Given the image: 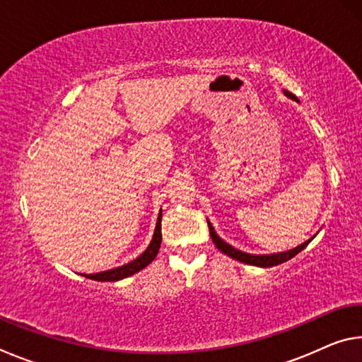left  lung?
Listing matches in <instances>:
<instances>
[{"mask_svg": "<svg viewBox=\"0 0 362 362\" xmlns=\"http://www.w3.org/2000/svg\"><path fill=\"white\" fill-rule=\"evenodd\" d=\"M286 95L291 97V99H293V100H297V97L293 95V94H291V93H287V90H286ZM207 225H209V233H211V238H212L214 244H216L217 249L222 250L223 254H226V255L231 257V259H235V260H240L243 263H247V265L263 267V268H269V267L279 265V263H284L287 260H291L292 257H296L298 252H302V250L306 246H308L310 241L313 240V238H311V240H308V241L303 243V244H300V246H297L296 249L287 250V252H279V254H272V255H250V254H246V252H241V250H238L235 247H231L230 244H226L225 241L220 240V238L217 236L216 230L212 228V225H211L209 220H207Z\"/></svg>", "mask_w": 362, "mask_h": 362, "instance_id": "obj_1", "label": "left lung"}]
</instances>
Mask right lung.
<instances>
[{
  "label": "right lung",
  "instance_id": "1",
  "mask_svg": "<svg viewBox=\"0 0 362 362\" xmlns=\"http://www.w3.org/2000/svg\"><path fill=\"white\" fill-rule=\"evenodd\" d=\"M161 240H163V236H161V212H159L155 235H153V240L150 243V246L146 247V250L142 255L137 257V259L134 262L127 263V265H122V267L115 268V269H108V272L88 274L86 278L95 279V281H119L122 278L131 276V274L140 272V269L145 268L146 265H150V263L155 260V257L158 255L159 246H161Z\"/></svg>",
  "mask_w": 362,
  "mask_h": 362
}]
</instances>
